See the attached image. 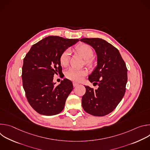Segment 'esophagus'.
Masks as SVG:
<instances>
[{"mask_svg": "<svg viewBox=\"0 0 150 150\" xmlns=\"http://www.w3.org/2000/svg\"><path fill=\"white\" fill-rule=\"evenodd\" d=\"M78 85H79V83H76V82H73V86H74V87H75L78 86Z\"/></svg>", "mask_w": 150, "mask_h": 150, "instance_id": "1", "label": "esophagus"}]
</instances>
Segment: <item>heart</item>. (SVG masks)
<instances>
[{"mask_svg": "<svg viewBox=\"0 0 150 150\" xmlns=\"http://www.w3.org/2000/svg\"><path fill=\"white\" fill-rule=\"evenodd\" d=\"M76 50L85 59L84 62L85 65L88 67H91L93 63L92 58L94 54L92 47L87 44L81 43L76 46ZM70 53V50L67 49L60 54L59 56V62L61 66L67 67L68 65L69 61ZM86 75V71L83 69H76L74 68L69 69L65 73V76L67 78L75 82L81 81Z\"/></svg>", "mask_w": 150, "mask_h": 150, "instance_id": "obj_1", "label": "heart"}]
</instances>
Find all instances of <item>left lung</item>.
<instances>
[{
    "instance_id": "obj_1",
    "label": "left lung",
    "mask_w": 150,
    "mask_h": 150,
    "mask_svg": "<svg viewBox=\"0 0 150 150\" xmlns=\"http://www.w3.org/2000/svg\"><path fill=\"white\" fill-rule=\"evenodd\" d=\"M81 41L92 46L97 55V66L88 79L97 90L85 86L82 105L87 113L104 116L113 111L123 97L127 81V68L119 50L98 38H83Z\"/></svg>"
}]
</instances>
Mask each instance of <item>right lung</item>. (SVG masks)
Segmentation results:
<instances>
[{"instance_id":"1","label":"right lung","mask_w":150,"mask_h":150,"mask_svg":"<svg viewBox=\"0 0 150 150\" xmlns=\"http://www.w3.org/2000/svg\"><path fill=\"white\" fill-rule=\"evenodd\" d=\"M78 39L49 36L34 44L24 59L23 85L30 105L39 114L52 116L64 109L72 82L64 79L55 86L54 75L60 74V54L75 44Z\"/></svg>"}]
</instances>
